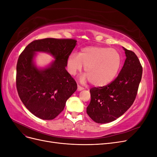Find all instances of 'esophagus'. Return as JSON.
I'll return each mask as SVG.
<instances>
[{"label":"esophagus","mask_w":157,"mask_h":157,"mask_svg":"<svg viewBox=\"0 0 157 157\" xmlns=\"http://www.w3.org/2000/svg\"><path fill=\"white\" fill-rule=\"evenodd\" d=\"M84 90V88H82V87H81L80 86H79V85H78V86H77V90L78 91H81V90Z\"/></svg>","instance_id":"34e87169"}]
</instances>
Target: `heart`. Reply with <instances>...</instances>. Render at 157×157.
I'll return each instance as SVG.
<instances>
[{"instance_id": "b5f03b06", "label": "heart", "mask_w": 157, "mask_h": 157, "mask_svg": "<svg viewBox=\"0 0 157 157\" xmlns=\"http://www.w3.org/2000/svg\"><path fill=\"white\" fill-rule=\"evenodd\" d=\"M122 58L117 50L99 46L85 47L78 55L71 54L67 59V68L71 75H75L84 66L86 74L82 82L90 80L92 85L103 87L115 79L121 70Z\"/></svg>"}]
</instances>
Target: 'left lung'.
<instances>
[{
    "mask_svg": "<svg viewBox=\"0 0 157 157\" xmlns=\"http://www.w3.org/2000/svg\"><path fill=\"white\" fill-rule=\"evenodd\" d=\"M126 58L115 80L107 86L90 90L91 100L86 113L99 124L113 122L134 103L141 80L142 67L134 52L123 47Z\"/></svg>",
    "mask_w": 157,
    "mask_h": 157,
    "instance_id": "8db88e82",
    "label": "left lung"
}]
</instances>
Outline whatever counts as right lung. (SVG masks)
<instances>
[{
  "mask_svg": "<svg viewBox=\"0 0 157 157\" xmlns=\"http://www.w3.org/2000/svg\"><path fill=\"white\" fill-rule=\"evenodd\" d=\"M77 42L53 38L34 40L19 57L16 67L18 95L28 110L40 119L55 118L77 89L75 80L65 69ZM37 52L48 53L55 60L44 68L37 67L34 61Z\"/></svg>",
  "mask_w": 157,
  "mask_h": 157,
  "instance_id": "1",
  "label": "right lung"
}]
</instances>
